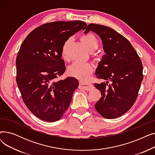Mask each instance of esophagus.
Wrapping results in <instances>:
<instances>
[{"label":"esophagus","mask_w":155,"mask_h":155,"mask_svg":"<svg viewBox=\"0 0 155 155\" xmlns=\"http://www.w3.org/2000/svg\"><path fill=\"white\" fill-rule=\"evenodd\" d=\"M79 87L81 89H84V90L89 91L91 89L93 88V85L91 83H84V82H80Z\"/></svg>","instance_id":"esophagus-1"}]
</instances>
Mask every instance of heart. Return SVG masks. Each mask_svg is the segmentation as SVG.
<instances>
[{"mask_svg":"<svg viewBox=\"0 0 155 155\" xmlns=\"http://www.w3.org/2000/svg\"><path fill=\"white\" fill-rule=\"evenodd\" d=\"M81 41L87 47L90 52L95 51L99 46V41L97 37L92 33H87L80 37ZM72 43V39L69 38L63 42L61 53L64 60H68V50ZM94 70L93 65L91 63H74L68 67V73L70 76L75 77L80 80H86Z\"/></svg>","mask_w":155,"mask_h":155,"instance_id":"heart-1","label":"heart"}]
</instances>
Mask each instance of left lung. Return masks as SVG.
<instances>
[{
  "label": "left lung",
  "mask_w": 155,
  "mask_h": 155,
  "mask_svg": "<svg viewBox=\"0 0 155 155\" xmlns=\"http://www.w3.org/2000/svg\"><path fill=\"white\" fill-rule=\"evenodd\" d=\"M90 31L101 38L105 53L95 75L107 82L94 84L101 92L95 108L105 118H117L131 109L137 99L143 79L142 62L131 43L114 29L90 24L84 33Z\"/></svg>",
  "instance_id": "8db88e82"
}]
</instances>
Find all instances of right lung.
<instances>
[{
  "instance_id": "add662e5",
  "label": "right lung",
  "mask_w": 155,
  "mask_h": 155,
  "mask_svg": "<svg viewBox=\"0 0 155 155\" xmlns=\"http://www.w3.org/2000/svg\"><path fill=\"white\" fill-rule=\"evenodd\" d=\"M81 21L46 23L31 31L16 58V82L22 99L33 114L47 122L62 117L78 87L75 77L57 80L65 71L61 46L75 32L84 30Z\"/></svg>"
}]
</instances>
